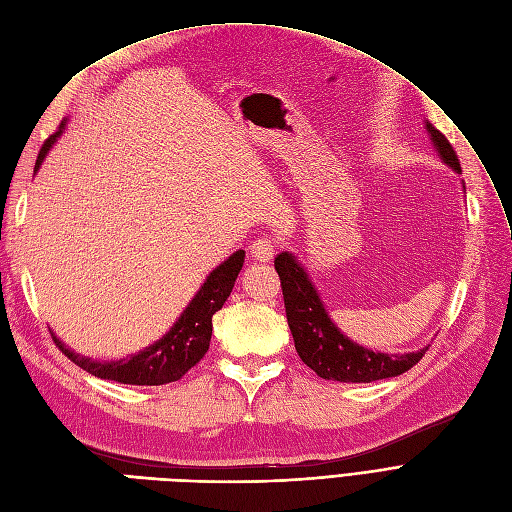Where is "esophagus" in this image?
I'll use <instances>...</instances> for the list:
<instances>
[{
    "label": "esophagus",
    "mask_w": 512,
    "mask_h": 512,
    "mask_svg": "<svg viewBox=\"0 0 512 512\" xmlns=\"http://www.w3.org/2000/svg\"><path fill=\"white\" fill-rule=\"evenodd\" d=\"M250 256L256 262H271L275 256V241L271 239H256L250 245Z\"/></svg>",
    "instance_id": "34e87169"
}]
</instances>
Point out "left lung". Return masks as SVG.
Returning a JSON list of instances; mask_svg holds the SVG:
<instances>
[{
	"label": "left lung",
	"instance_id": "left-lung-1",
	"mask_svg": "<svg viewBox=\"0 0 512 512\" xmlns=\"http://www.w3.org/2000/svg\"><path fill=\"white\" fill-rule=\"evenodd\" d=\"M426 131L440 161L455 173H462L460 161H457V154L451 148L449 139L434 129L428 120ZM275 271L279 273L281 290H284L294 347L301 360L315 370L317 377L343 383H370L407 373L426 354L428 345L424 349L409 351V354H385V351H373L351 341L332 322L307 269L292 252L277 254Z\"/></svg>",
	"mask_w": 512,
	"mask_h": 512
}]
</instances>
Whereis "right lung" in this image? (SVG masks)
I'll list each match as a JSON object with an SVG mask.
<instances>
[{"mask_svg":"<svg viewBox=\"0 0 512 512\" xmlns=\"http://www.w3.org/2000/svg\"><path fill=\"white\" fill-rule=\"evenodd\" d=\"M67 127V118L59 125V131L50 135L35 161L33 173H38L50 148L57 144ZM245 252L237 250L224 262L211 271L199 292L192 296V301L180 313L178 320L163 334L161 339L144 347L137 354H131L122 360H93L88 356H80L72 347H67L55 332L52 339L59 345L63 354L99 379H108L127 385H163L182 379L188 370L195 366L209 349L211 341V317L222 309L226 298L231 296L235 279L243 267Z\"/></svg>","mask_w":512,"mask_h":512,"instance_id":"obj_1","label":"right lung"}]
</instances>
